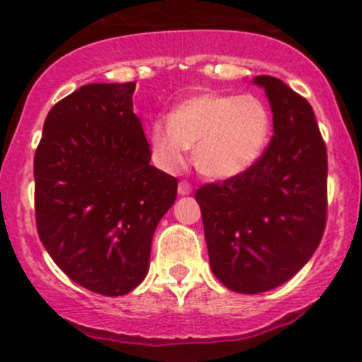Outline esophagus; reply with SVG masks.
<instances>
[{
	"mask_svg": "<svg viewBox=\"0 0 362 362\" xmlns=\"http://www.w3.org/2000/svg\"><path fill=\"white\" fill-rule=\"evenodd\" d=\"M192 192V185L189 184L187 180H182L180 184H178V194L180 197H187V194H191Z\"/></svg>",
	"mask_w": 362,
	"mask_h": 362,
	"instance_id": "34e87169",
	"label": "esophagus"
}]
</instances>
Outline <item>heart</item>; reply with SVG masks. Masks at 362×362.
I'll use <instances>...</instances> for the list:
<instances>
[{
  "instance_id": "b5f03b06",
  "label": "heart",
  "mask_w": 362,
  "mask_h": 362,
  "mask_svg": "<svg viewBox=\"0 0 362 362\" xmlns=\"http://www.w3.org/2000/svg\"><path fill=\"white\" fill-rule=\"evenodd\" d=\"M269 128V110L257 96L204 93L180 101L170 119L155 121L148 137L164 170H178L189 148L194 146V164L200 173L232 178L261 157Z\"/></svg>"
}]
</instances>
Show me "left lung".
Instances as JSON below:
<instances>
[{"mask_svg":"<svg viewBox=\"0 0 362 362\" xmlns=\"http://www.w3.org/2000/svg\"><path fill=\"white\" fill-rule=\"evenodd\" d=\"M273 112V137L245 173L197 191L209 261L230 291L257 295L295 276L327 221V148L305 98L255 76Z\"/></svg>","mask_w":362,"mask_h":362,"instance_id":"1","label":"left lung"}]
</instances>
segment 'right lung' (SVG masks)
Segmentation results:
<instances>
[{"label": "right lung", "mask_w": 362, "mask_h": 362, "mask_svg": "<svg viewBox=\"0 0 362 362\" xmlns=\"http://www.w3.org/2000/svg\"><path fill=\"white\" fill-rule=\"evenodd\" d=\"M135 83H89L53 105L33 158L35 221L55 264L82 288L121 296L150 268L177 178L150 164Z\"/></svg>", "instance_id": "right-lung-1"}]
</instances>
